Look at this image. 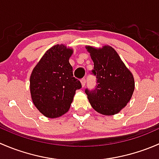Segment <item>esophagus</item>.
<instances>
[{
	"instance_id": "1",
	"label": "esophagus",
	"mask_w": 159,
	"mask_h": 159,
	"mask_svg": "<svg viewBox=\"0 0 159 159\" xmlns=\"http://www.w3.org/2000/svg\"><path fill=\"white\" fill-rule=\"evenodd\" d=\"M81 85H82V87H84V86L85 85V84H86L85 78H82V79L81 80Z\"/></svg>"
}]
</instances>
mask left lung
<instances>
[{
    "instance_id": "left-lung-1",
    "label": "left lung",
    "mask_w": 159,
    "mask_h": 159,
    "mask_svg": "<svg viewBox=\"0 0 159 159\" xmlns=\"http://www.w3.org/2000/svg\"><path fill=\"white\" fill-rule=\"evenodd\" d=\"M86 49L94 62L91 72L97 79L94 89H85L90 104L102 115H115L131 98L134 90L132 74L111 46L102 48L86 46Z\"/></svg>"
}]
</instances>
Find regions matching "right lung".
I'll return each mask as SVG.
<instances>
[{
	"label": "right lung",
	"mask_w": 159,
	"mask_h": 159,
	"mask_svg": "<svg viewBox=\"0 0 159 159\" xmlns=\"http://www.w3.org/2000/svg\"><path fill=\"white\" fill-rule=\"evenodd\" d=\"M73 50L56 44L48 50L30 78L32 101L38 110L47 118H55L68 111L80 81L73 77L69 58Z\"/></svg>",
	"instance_id": "obj_1"
}]
</instances>
